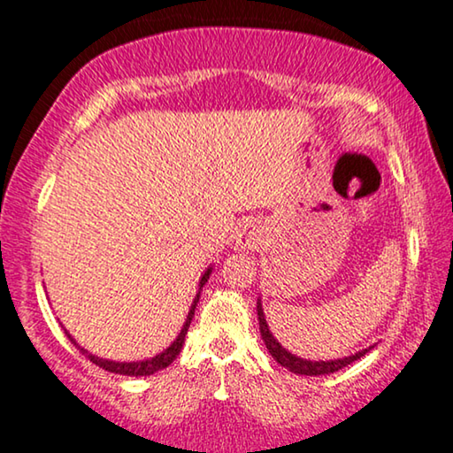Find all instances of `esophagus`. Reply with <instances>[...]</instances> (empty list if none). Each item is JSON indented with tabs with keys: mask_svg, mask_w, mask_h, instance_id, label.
<instances>
[{
	"mask_svg": "<svg viewBox=\"0 0 453 453\" xmlns=\"http://www.w3.org/2000/svg\"><path fill=\"white\" fill-rule=\"evenodd\" d=\"M264 234L262 228L256 222H245L243 226H239V231L234 233V243L241 250H257L262 245Z\"/></svg>",
	"mask_w": 453,
	"mask_h": 453,
	"instance_id": "1",
	"label": "esophagus"
}]
</instances>
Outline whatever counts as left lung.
<instances>
[{
	"mask_svg": "<svg viewBox=\"0 0 453 453\" xmlns=\"http://www.w3.org/2000/svg\"><path fill=\"white\" fill-rule=\"evenodd\" d=\"M257 320H260V333H262L264 343H266V348L270 351V356H273L274 360L280 364V366L289 368L291 372H296V374H305V377H320V374L337 372V370H342L343 366H348V364H351V362L360 360L364 354H368V351H370V348L362 349L354 356L342 357V360H326V362L303 360V357H297V356H293L291 351H287L283 345H280L277 339L273 337V333H270V328L266 325V319H264V310H262L260 299H257Z\"/></svg>",
	"mask_w": 453,
	"mask_h": 453,
	"instance_id": "obj_1",
	"label": "left lung"
}]
</instances>
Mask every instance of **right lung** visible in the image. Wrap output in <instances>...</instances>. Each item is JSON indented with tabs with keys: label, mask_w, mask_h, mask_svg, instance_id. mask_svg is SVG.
<instances>
[{
	"label": "right lung",
	"mask_w": 453,
	"mask_h": 453,
	"mask_svg": "<svg viewBox=\"0 0 453 453\" xmlns=\"http://www.w3.org/2000/svg\"><path fill=\"white\" fill-rule=\"evenodd\" d=\"M210 274H212V268L205 270L202 280H199V291H197L196 299H193L191 310H189V314H187V320H185L183 328H180L179 337H176L174 342H173V345L164 349L162 354H157V356L150 357V360H143V362H111V360H104V357L93 356V354H89V351L83 349V348H79V349L83 351V354H87V357H89V360H91L93 364H96V366L108 370V372L125 374V377H148V374H154V372H157V370L166 368L168 364H173L174 357L180 354V349H183L185 334H187V331H189V325H191V320H193V314H196V305H197V302H199V293H202V287H203L205 283H208ZM66 334H68V333H66ZM68 337H70V334H68ZM70 342H73L74 345H79V343L74 342L73 337H70Z\"/></svg>",
	"instance_id": "add662e5"
}]
</instances>
